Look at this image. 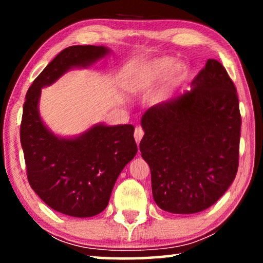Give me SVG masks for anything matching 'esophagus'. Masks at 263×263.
<instances>
[{
  "instance_id": "34e87169",
  "label": "esophagus",
  "mask_w": 263,
  "mask_h": 263,
  "mask_svg": "<svg viewBox=\"0 0 263 263\" xmlns=\"http://www.w3.org/2000/svg\"><path fill=\"white\" fill-rule=\"evenodd\" d=\"M143 134H145V132H143V129L141 127H136L135 128V132H134V138H135V141L136 143H140L141 141V139L143 138Z\"/></svg>"
}]
</instances>
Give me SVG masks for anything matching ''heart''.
Masks as SVG:
<instances>
[{"label":"heart","instance_id":"1","mask_svg":"<svg viewBox=\"0 0 263 263\" xmlns=\"http://www.w3.org/2000/svg\"><path fill=\"white\" fill-rule=\"evenodd\" d=\"M168 84L177 85L184 80L188 75V68L185 64L179 63L175 66V60L170 57L154 60L152 62L147 63L141 69H139L134 74L130 80V87L133 89H143L156 84L161 78H164L168 71Z\"/></svg>","mask_w":263,"mask_h":263}]
</instances>
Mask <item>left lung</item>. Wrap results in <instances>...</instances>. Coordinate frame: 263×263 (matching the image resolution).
Instances as JSON below:
<instances>
[{
    "instance_id": "1",
    "label": "left lung",
    "mask_w": 263,
    "mask_h": 263,
    "mask_svg": "<svg viewBox=\"0 0 263 263\" xmlns=\"http://www.w3.org/2000/svg\"><path fill=\"white\" fill-rule=\"evenodd\" d=\"M240 124L235 84L217 60L207 61L190 91L143 114L140 152L161 210L197 213L224 195L238 170Z\"/></svg>"
}]
</instances>
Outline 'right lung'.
Listing matches in <instances>:
<instances>
[{"label": "right lung", "mask_w": 263, "mask_h": 263, "mask_svg": "<svg viewBox=\"0 0 263 263\" xmlns=\"http://www.w3.org/2000/svg\"><path fill=\"white\" fill-rule=\"evenodd\" d=\"M109 52L96 45L62 50L35 78L24 104L20 141L28 183L49 207L70 217H93L105 210L121 171L138 152L134 127L96 124L77 138H59L39 116V98L42 88L66 71L91 66Z\"/></svg>", "instance_id": "obj_1"}]
</instances>
